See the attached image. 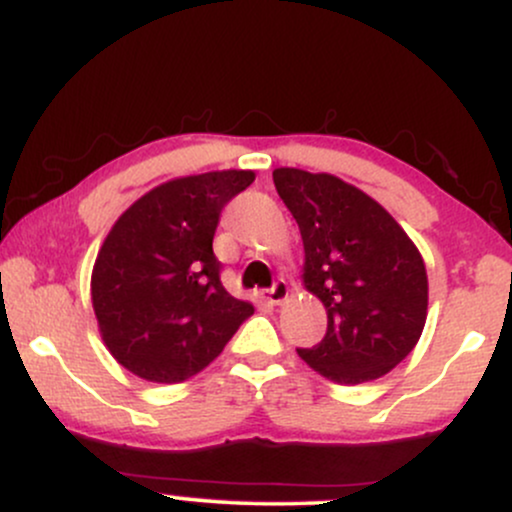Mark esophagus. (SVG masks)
Returning a JSON list of instances; mask_svg holds the SVG:
<instances>
[{
    "mask_svg": "<svg viewBox=\"0 0 512 512\" xmlns=\"http://www.w3.org/2000/svg\"><path fill=\"white\" fill-rule=\"evenodd\" d=\"M260 298H262L264 303H269V305L284 303L286 298H289V286H286V281H276L272 289L260 291Z\"/></svg>",
    "mask_w": 512,
    "mask_h": 512,
    "instance_id": "esophagus-1",
    "label": "esophagus"
}]
</instances>
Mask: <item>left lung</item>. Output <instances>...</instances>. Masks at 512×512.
Instances as JSON below:
<instances>
[{"label":"left lung","mask_w":512,"mask_h":512,"mask_svg":"<svg viewBox=\"0 0 512 512\" xmlns=\"http://www.w3.org/2000/svg\"><path fill=\"white\" fill-rule=\"evenodd\" d=\"M272 175L301 228L305 291L327 310L325 339L298 356L339 385L383 378L424 332V257L383 204L337 175L301 168Z\"/></svg>","instance_id":"1"}]
</instances>
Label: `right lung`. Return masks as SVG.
Here are the masks:
<instances>
[{
  "mask_svg": "<svg viewBox=\"0 0 512 512\" xmlns=\"http://www.w3.org/2000/svg\"><path fill=\"white\" fill-rule=\"evenodd\" d=\"M255 170H211L149 190L113 223L91 272L103 344L149 383H182L255 313L221 284L214 233L223 204Z\"/></svg>",
  "mask_w": 512,
  "mask_h": 512,
  "instance_id": "obj_1",
  "label": "right lung"
}]
</instances>
